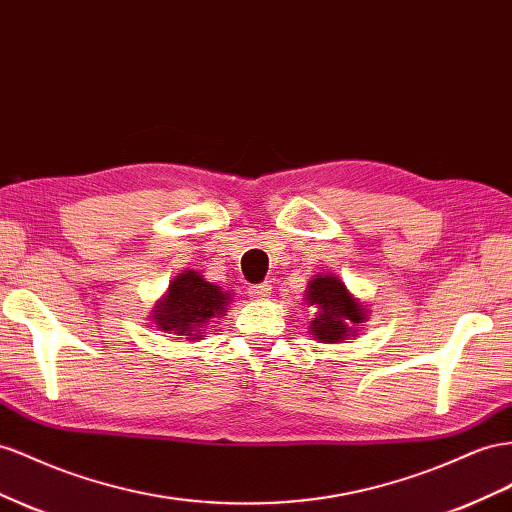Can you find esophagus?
Returning a JSON list of instances; mask_svg holds the SVG:
<instances>
[{"instance_id":"obj_1","label":"esophagus","mask_w":512,"mask_h":512,"mask_svg":"<svg viewBox=\"0 0 512 512\" xmlns=\"http://www.w3.org/2000/svg\"><path fill=\"white\" fill-rule=\"evenodd\" d=\"M247 293H250L254 299H265L271 293V284L269 282H260V284H252L247 288Z\"/></svg>"}]
</instances>
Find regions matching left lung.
Listing matches in <instances>:
<instances>
[{"instance_id": "8db88e82", "label": "left lung", "mask_w": 512, "mask_h": 512, "mask_svg": "<svg viewBox=\"0 0 512 512\" xmlns=\"http://www.w3.org/2000/svg\"><path fill=\"white\" fill-rule=\"evenodd\" d=\"M308 303L319 310L312 321V334L323 342H340L355 334V323L366 319L364 308L349 295L347 286L331 275H316L308 284Z\"/></svg>"}]
</instances>
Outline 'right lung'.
<instances>
[{
    "label": "right lung",
    "instance_id": "obj_1",
    "mask_svg": "<svg viewBox=\"0 0 512 512\" xmlns=\"http://www.w3.org/2000/svg\"><path fill=\"white\" fill-rule=\"evenodd\" d=\"M226 303L228 293H222V288L206 282L198 271H187L178 275L170 284L168 297L159 301L155 321L159 329L176 336H198L191 331H198L215 314H224Z\"/></svg>",
    "mask_w": 512,
    "mask_h": 512
}]
</instances>
